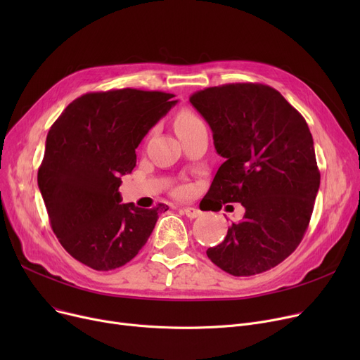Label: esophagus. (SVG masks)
<instances>
[{"label": "esophagus", "instance_id": "esophagus-1", "mask_svg": "<svg viewBox=\"0 0 360 360\" xmlns=\"http://www.w3.org/2000/svg\"><path fill=\"white\" fill-rule=\"evenodd\" d=\"M182 213L186 216V217H190V219H195V217H198L200 216V210L198 209H195V207H184L182 209Z\"/></svg>", "mask_w": 360, "mask_h": 360}]
</instances>
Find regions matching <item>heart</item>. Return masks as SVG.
<instances>
[{
    "label": "heart",
    "mask_w": 360,
    "mask_h": 360,
    "mask_svg": "<svg viewBox=\"0 0 360 360\" xmlns=\"http://www.w3.org/2000/svg\"><path fill=\"white\" fill-rule=\"evenodd\" d=\"M201 124H202L201 120L195 115V113H193L190 110H182L175 117L174 127H175L176 134L179 136V134H182V132L190 131V129H193V128H195Z\"/></svg>",
    "instance_id": "b5f03b06"
}]
</instances>
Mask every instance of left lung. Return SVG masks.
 Here are the masks:
<instances>
[{"mask_svg":"<svg viewBox=\"0 0 360 360\" xmlns=\"http://www.w3.org/2000/svg\"><path fill=\"white\" fill-rule=\"evenodd\" d=\"M190 102L224 158L205 210L245 207L243 219L207 257L238 277L267 271L297 248L312 216L321 175L308 124L276 89L259 83L207 87Z\"/></svg>","mask_w":360,"mask_h":360,"instance_id":"obj_1","label":"left lung"}]
</instances>
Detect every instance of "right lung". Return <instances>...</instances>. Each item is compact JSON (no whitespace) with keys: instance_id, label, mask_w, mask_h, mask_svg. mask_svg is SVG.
<instances>
[{"instance_id":"obj_1","label":"right lung","mask_w":360,"mask_h":360,"mask_svg":"<svg viewBox=\"0 0 360 360\" xmlns=\"http://www.w3.org/2000/svg\"><path fill=\"white\" fill-rule=\"evenodd\" d=\"M139 89L91 91L72 101L46 136L37 185L64 250L84 266L109 271L144 247L166 204H121V175L131 174L136 148L178 101Z\"/></svg>"}]
</instances>
